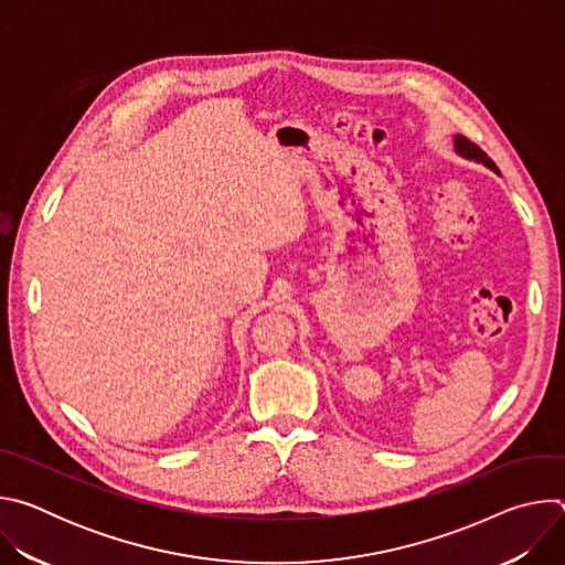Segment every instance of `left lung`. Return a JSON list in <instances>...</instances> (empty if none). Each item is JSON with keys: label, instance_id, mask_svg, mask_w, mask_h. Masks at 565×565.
Instances as JSON below:
<instances>
[{"label": "left lung", "instance_id": "left-lung-1", "mask_svg": "<svg viewBox=\"0 0 565 565\" xmlns=\"http://www.w3.org/2000/svg\"><path fill=\"white\" fill-rule=\"evenodd\" d=\"M454 151H456L460 158L473 160V163L486 166L488 170H492V172L499 174V168L494 166V160H492L486 151H482L480 147H476L473 142H469L465 136H454Z\"/></svg>", "mask_w": 565, "mask_h": 565}]
</instances>
